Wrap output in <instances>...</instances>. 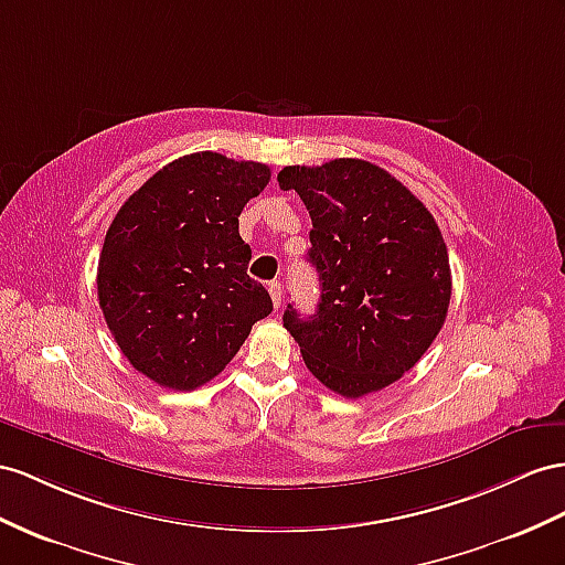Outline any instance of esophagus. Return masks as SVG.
Segmentation results:
<instances>
[{
  "label": "esophagus",
  "instance_id": "obj_1",
  "mask_svg": "<svg viewBox=\"0 0 565 565\" xmlns=\"http://www.w3.org/2000/svg\"><path fill=\"white\" fill-rule=\"evenodd\" d=\"M267 288H269L271 302L279 308V306H281V298H284V286H281V281H271Z\"/></svg>",
  "mask_w": 565,
  "mask_h": 565
}]
</instances>
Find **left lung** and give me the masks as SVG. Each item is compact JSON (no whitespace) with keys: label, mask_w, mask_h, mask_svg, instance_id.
<instances>
[{"label":"left lung","mask_w":565,"mask_h":565,"mask_svg":"<svg viewBox=\"0 0 565 565\" xmlns=\"http://www.w3.org/2000/svg\"><path fill=\"white\" fill-rule=\"evenodd\" d=\"M312 220L308 259L320 306L284 327L308 370L331 392L360 398L401 380L437 339L451 300L446 243L429 210L392 173L365 159L284 167Z\"/></svg>","instance_id":"obj_1"}]
</instances>
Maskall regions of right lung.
<instances>
[{"label": "right lung", "mask_w": 565, "mask_h": 565, "mask_svg": "<svg viewBox=\"0 0 565 565\" xmlns=\"http://www.w3.org/2000/svg\"><path fill=\"white\" fill-rule=\"evenodd\" d=\"M271 171L220 152L173 159L128 198L105 236L97 298L114 341L138 372L191 392L216 377L271 312L248 277L238 234L245 202Z\"/></svg>", "instance_id": "add662e5"}]
</instances>
